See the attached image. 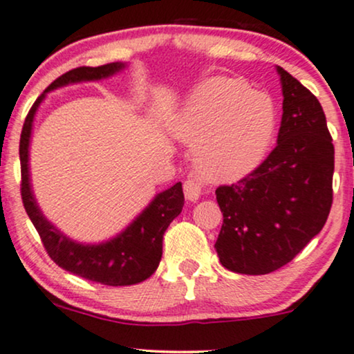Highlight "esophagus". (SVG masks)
I'll use <instances>...</instances> for the list:
<instances>
[{"mask_svg": "<svg viewBox=\"0 0 354 354\" xmlns=\"http://www.w3.org/2000/svg\"><path fill=\"white\" fill-rule=\"evenodd\" d=\"M184 194L187 200L197 202L200 195H202V184H200L197 178H187L184 182Z\"/></svg>", "mask_w": 354, "mask_h": 354, "instance_id": "1", "label": "esophagus"}]
</instances>
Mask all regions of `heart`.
<instances>
[{"mask_svg":"<svg viewBox=\"0 0 354 354\" xmlns=\"http://www.w3.org/2000/svg\"><path fill=\"white\" fill-rule=\"evenodd\" d=\"M274 129L272 100L233 77L203 82L176 121L177 136L195 146L200 174L215 182L236 180L256 169Z\"/></svg>","mask_w":354,"mask_h":354,"instance_id":"b5f03b06","label":"heart"}]
</instances>
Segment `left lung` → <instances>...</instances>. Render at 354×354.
I'll return each instance as SVG.
<instances>
[{"label":"left lung","instance_id":"obj_1","mask_svg":"<svg viewBox=\"0 0 354 354\" xmlns=\"http://www.w3.org/2000/svg\"><path fill=\"white\" fill-rule=\"evenodd\" d=\"M282 121L277 146L236 184L220 185V263L238 274L281 269L320 233L333 203L335 147L315 95L277 67Z\"/></svg>","mask_w":354,"mask_h":354}]
</instances>
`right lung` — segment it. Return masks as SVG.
Listing matches in <instances>:
<instances>
[{
	"label": "right lung",
	"instance_id": "obj_1",
	"mask_svg": "<svg viewBox=\"0 0 354 354\" xmlns=\"http://www.w3.org/2000/svg\"><path fill=\"white\" fill-rule=\"evenodd\" d=\"M124 68V64L113 62L100 67H77L55 78L46 91L34 102L26 116L19 141L21 197L26 213L37 230L47 254L54 263L68 272L103 286H133L146 281L156 272L162 257V238L174 218L184 207L182 184L177 182L169 190L152 200L149 207L126 228L120 236L102 244H78L55 230L39 210L29 185V138L37 106L49 90L85 80H100Z\"/></svg>",
	"mask_w": 354,
	"mask_h": 354
}]
</instances>
